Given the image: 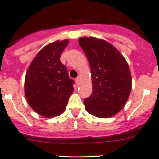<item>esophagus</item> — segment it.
<instances>
[{
    "instance_id": "34e87169",
    "label": "esophagus",
    "mask_w": 159,
    "mask_h": 159,
    "mask_svg": "<svg viewBox=\"0 0 159 159\" xmlns=\"http://www.w3.org/2000/svg\"><path fill=\"white\" fill-rule=\"evenodd\" d=\"M80 81H81V80H80V78H77L76 79H75V82L77 83V84H78V85H79L80 84Z\"/></svg>"
}]
</instances>
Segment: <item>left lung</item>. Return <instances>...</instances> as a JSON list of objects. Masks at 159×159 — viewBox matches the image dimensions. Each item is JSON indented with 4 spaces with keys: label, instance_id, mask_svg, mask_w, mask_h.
<instances>
[{
    "label": "left lung",
    "instance_id": "left-lung-1",
    "mask_svg": "<svg viewBox=\"0 0 159 159\" xmlns=\"http://www.w3.org/2000/svg\"><path fill=\"white\" fill-rule=\"evenodd\" d=\"M78 43L92 74V95L84 102L86 111L98 118L113 116L123 109L131 91V74L127 61L104 39L81 37Z\"/></svg>",
    "mask_w": 159,
    "mask_h": 159
}]
</instances>
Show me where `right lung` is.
Segmentation results:
<instances>
[{
	"label": "right lung",
	"mask_w": 159,
	"mask_h": 159,
	"mask_svg": "<svg viewBox=\"0 0 159 159\" xmlns=\"http://www.w3.org/2000/svg\"><path fill=\"white\" fill-rule=\"evenodd\" d=\"M68 39L55 41L39 50L25 78V94L30 107L47 118L62 113L74 92L73 80L60 57Z\"/></svg>",
	"instance_id": "right-lung-1"
}]
</instances>
